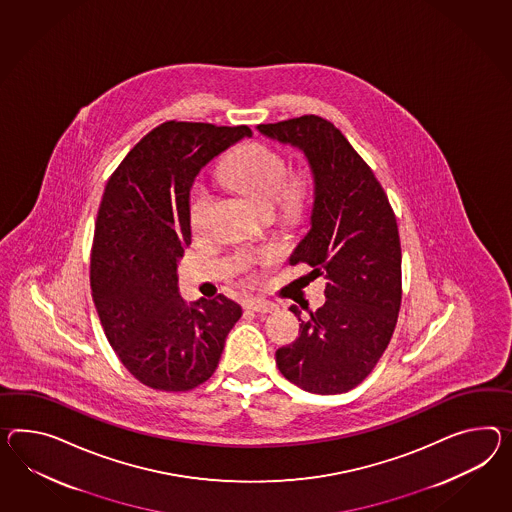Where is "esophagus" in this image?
I'll return each instance as SVG.
<instances>
[{
  "instance_id": "esophagus-1",
  "label": "esophagus",
  "mask_w": 512,
  "mask_h": 512,
  "mask_svg": "<svg viewBox=\"0 0 512 512\" xmlns=\"http://www.w3.org/2000/svg\"><path fill=\"white\" fill-rule=\"evenodd\" d=\"M245 308H249L256 314H271V312H275L276 304L269 301H260V299H250V301L245 302Z\"/></svg>"
}]
</instances>
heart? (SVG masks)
I'll return each mask as SVG.
<instances>
[{
    "label": "heart",
    "instance_id": "1",
    "mask_svg": "<svg viewBox=\"0 0 512 512\" xmlns=\"http://www.w3.org/2000/svg\"><path fill=\"white\" fill-rule=\"evenodd\" d=\"M288 163L282 154L269 146L252 143L239 148L224 163L221 180L237 193L252 200L260 210L271 211L280 197L286 202L299 195V185H288ZM211 208V195L206 187H197L191 195L189 219L193 228H202Z\"/></svg>",
    "mask_w": 512,
    "mask_h": 512
}]
</instances>
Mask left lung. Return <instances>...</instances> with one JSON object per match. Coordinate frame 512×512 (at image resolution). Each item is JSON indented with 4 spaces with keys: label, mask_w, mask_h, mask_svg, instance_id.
I'll list each match as a JSON object with an SVG mask.
<instances>
[{
    "label": "left lung",
    "mask_w": 512,
    "mask_h": 512,
    "mask_svg": "<svg viewBox=\"0 0 512 512\" xmlns=\"http://www.w3.org/2000/svg\"><path fill=\"white\" fill-rule=\"evenodd\" d=\"M301 150L314 180L310 230L289 256L325 276V304L301 319L299 338L276 351L280 373L312 394L360 384L392 340L401 306V243L394 211L366 161L340 130L315 115L260 124Z\"/></svg>",
    "instance_id": "left-lung-1"
}]
</instances>
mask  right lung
<instances>
[{
    "label": "right lung",
    "mask_w": 512,
    "mask_h": 512,
    "mask_svg": "<svg viewBox=\"0 0 512 512\" xmlns=\"http://www.w3.org/2000/svg\"><path fill=\"white\" fill-rule=\"evenodd\" d=\"M247 126L165 122L105 185L91 254L92 301L120 362L146 386L187 392L210 379L243 314L237 302H187L178 262L191 245L189 200L198 172Z\"/></svg>",
    "instance_id": "right-lung-1"
}]
</instances>
